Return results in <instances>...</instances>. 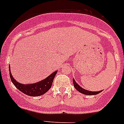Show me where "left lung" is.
Listing matches in <instances>:
<instances>
[{
	"mask_svg": "<svg viewBox=\"0 0 124 124\" xmlns=\"http://www.w3.org/2000/svg\"><path fill=\"white\" fill-rule=\"evenodd\" d=\"M73 84L75 88L77 89V91H78L80 93H81L82 94H87V95H95V94H97L98 93H100V92H102V91H90L85 90L84 89H83L82 87L80 86L76 82L75 80L74 79H73Z\"/></svg>",
	"mask_w": 124,
	"mask_h": 124,
	"instance_id": "left-lung-1",
	"label": "left lung"
}]
</instances>
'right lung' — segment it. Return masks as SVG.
<instances>
[{
  "label": "right lung",
  "instance_id": "add662e5",
  "mask_svg": "<svg viewBox=\"0 0 124 124\" xmlns=\"http://www.w3.org/2000/svg\"><path fill=\"white\" fill-rule=\"evenodd\" d=\"M9 71H10V68H9ZM56 73L57 71L53 72L44 80L39 82L30 84H22L18 82H16L14 78L13 77L11 72H9V76L13 84L21 92L28 96H38L46 93L51 88Z\"/></svg>",
  "mask_w": 124,
  "mask_h": 124
}]
</instances>
